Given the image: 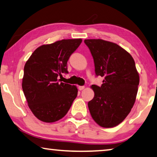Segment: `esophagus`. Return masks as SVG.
I'll use <instances>...</instances> for the list:
<instances>
[{"label":"esophagus","instance_id":"obj_1","mask_svg":"<svg viewBox=\"0 0 157 157\" xmlns=\"http://www.w3.org/2000/svg\"><path fill=\"white\" fill-rule=\"evenodd\" d=\"M85 86H78V89H79V90H84V89H85Z\"/></svg>","mask_w":157,"mask_h":157}]
</instances>
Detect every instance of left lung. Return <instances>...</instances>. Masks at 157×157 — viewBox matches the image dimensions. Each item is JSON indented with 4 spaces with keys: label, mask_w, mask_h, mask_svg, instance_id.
Listing matches in <instances>:
<instances>
[{
    "label": "left lung",
    "mask_w": 157,
    "mask_h": 157,
    "mask_svg": "<svg viewBox=\"0 0 157 157\" xmlns=\"http://www.w3.org/2000/svg\"><path fill=\"white\" fill-rule=\"evenodd\" d=\"M94 59L97 76L104 77L101 86L92 85L94 92L88 107L94 121L103 128L123 122L136 99L140 76L135 60L118 44L103 39H85Z\"/></svg>",
    "instance_id": "left-lung-1"
}]
</instances>
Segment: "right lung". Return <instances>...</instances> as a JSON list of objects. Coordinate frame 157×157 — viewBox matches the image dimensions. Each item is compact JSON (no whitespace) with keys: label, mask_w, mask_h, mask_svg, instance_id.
Segmentation results:
<instances>
[{"label":"right lung","mask_w":157,"mask_h":157,"mask_svg":"<svg viewBox=\"0 0 157 157\" xmlns=\"http://www.w3.org/2000/svg\"><path fill=\"white\" fill-rule=\"evenodd\" d=\"M81 39H63L37 48L24 67L22 90L28 106L39 120L56 122L66 115L78 96L75 85L60 82L67 62Z\"/></svg>","instance_id":"obj_1"}]
</instances>
